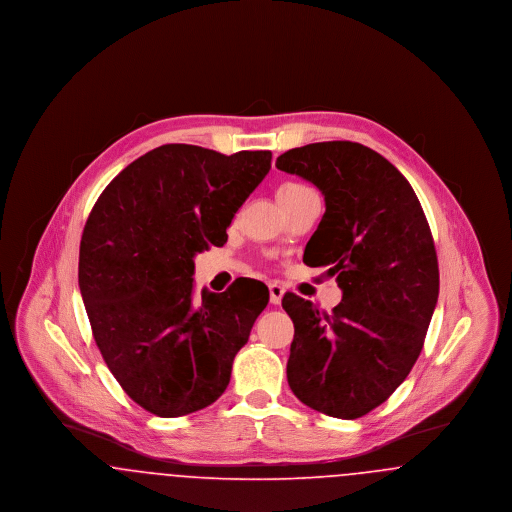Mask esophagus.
<instances>
[{"label":"esophagus","mask_w":512,"mask_h":512,"mask_svg":"<svg viewBox=\"0 0 512 512\" xmlns=\"http://www.w3.org/2000/svg\"><path fill=\"white\" fill-rule=\"evenodd\" d=\"M268 292H270V303L272 305H280V301H282V297H284V286H280L278 282H272V284H268Z\"/></svg>","instance_id":"esophagus-1"}]
</instances>
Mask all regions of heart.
<instances>
[{
	"label": "heart",
	"instance_id": "heart-1",
	"mask_svg": "<svg viewBox=\"0 0 512 512\" xmlns=\"http://www.w3.org/2000/svg\"><path fill=\"white\" fill-rule=\"evenodd\" d=\"M303 188H307V186H303V184H297V182H286V184H282L280 188H278V197H284V195L293 194V192H299V190H303Z\"/></svg>",
	"mask_w": 512,
	"mask_h": 512
}]
</instances>
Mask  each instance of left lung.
I'll return each mask as SVG.
<instances>
[{
	"instance_id": "left-lung-1",
	"label": "left lung",
	"mask_w": 512,
	"mask_h": 512,
	"mask_svg": "<svg viewBox=\"0 0 512 512\" xmlns=\"http://www.w3.org/2000/svg\"><path fill=\"white\" fill-rule=\"evenodd\" d=\"M313 182L326 213L303 253L330 267L343 292L332 313L286 293L293 320L288 384L318 413L353 420L382 405L409 376L439 293L434 238L407 178L357 142H318L276 159Z\"/></svg>"
}]
</instances>
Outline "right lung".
I'll return each mask as SVG.
<instances>
[{"label": "right lung", "instance_id": "right-lung-1", "mask_svg": "<svg viewBox=\"0 0 512 512\" xmlns=\"http://www.w3.org/2000/svg\"><path fill=\"white\" fill-rule=\"evenodd\" d=\"M270 151L155 147L111 180L86 220L78 286L101 357L149 413L174 418L215 403L268 303L259 280L201 292L194 257L270 171Z\"/></svg>", "mask_w": 512, "mask_h": 512}]
</instances>
